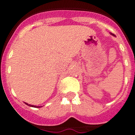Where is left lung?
Listing matches in <instances>:
<instances>
[{
  "instance_id": "1",
  "label": "left lung",
  "mask_w": 135,
  "mask_h": 135,
  "mask_svg": "<svg viewBox=\"0 0 135 135\" xmlns=\"http://www.w3.org/2000/svg\"><path fill=\"white\" fill-rule=\"evenodd\" d=\"M111 34H112V35H113V36H115L114 34H112V33H111Z\"/></svg>"
}]
</instances>
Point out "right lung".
<instances>
[{"label": "right lung", "mask_w": 135, "mask_h": 135, "mask_svg": "<svg viewBox=\"0 0 135 135\" xmlns=\"http://www.w3.org/2000/svg\"><path fill=\"white\" fill-rule=\"evenodd\" d=\"M26 103V105H29V106H31V107H33V108H36V106H35V105H30V104H27V103ZM37 108H41V107H37Z\"/></svg>", "instance_id": "1"}]
</instances>
